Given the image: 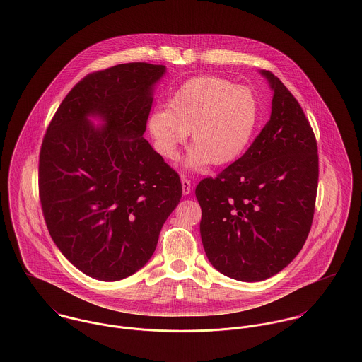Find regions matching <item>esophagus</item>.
<instances>
[{"label": "esophagus", "mask_w": 362, "mask_h": 362, "mask_svg": "<svg viewBox=\"0 0 362 362\" xmlns=\"http://www.w3.org/2000/svg\"><path fill=\"white\" fill-rule=\"evenodd\" d=\"M182 190H183V194H185V196H187V194L192 193V183H190V180L182 179Z\"/></svg>", "instance_id": "esophagus-1"}]
</instances>
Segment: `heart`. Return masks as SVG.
I'll list each match as a JSON object with an SVG mask.
<instances>
[{
    "label": "heart",
    "instance_id": "obj_1",
    "mask_svg": "<svg viewBox=\"0 0 362 362\" xmlns=\"http://www.w3.org/2000/svg\"><path fill=\"white\" fill-rule=\"evenodd\" d=\"M258 123V103L245 86L218 76H199L183 83L168 100V108L154 110L147 132L156 151L176 160L190 132L192 148L185 166L201 170L206 165H228L248 148Z\"/></svg>",
    "mask_w": 362,
    "mask_h": 362
}]
</instances>
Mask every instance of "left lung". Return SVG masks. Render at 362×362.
I'll list each match as a JSON object with an SVG mask.
<instances>
[{
	"label": "left lung",
	"instance_id": "8db88e82",
	"mask_svg": "<svg viewBox=\"0 0 362 362\" xmlns=\"http://www.w3.org/2000/svg\"><path fill=\"white\" fill-rule=\"evenodd\" d=\"M259 74L274 93L269 121L241 158L196 187L205 254L241 281H265L300 252L320 173L317 140L298 101L274 74Z\"/></svg>",
	"mask_w": 362,
	"mask_h": 362
}]
</instances>
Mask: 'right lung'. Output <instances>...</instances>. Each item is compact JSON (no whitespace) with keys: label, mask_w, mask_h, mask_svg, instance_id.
I'll return each mask as SVG.
<instances>
[{"label":"right lung","mask_w":362,"mask_h":362,"mask_svg":"<svg viewBox=\"0 0 362 362\" xmlns=\"http://www.w3.org/2000/svg\"><path fill=\"white\" fill-rule=\"evenodd\" d=\"M165 72L132 62L87 75L44 136V219L59 251L90 278L121 281L143 268L182 199L179 175L143 137Z\"/></svg>","instance_id":"1"}]
</instances>
